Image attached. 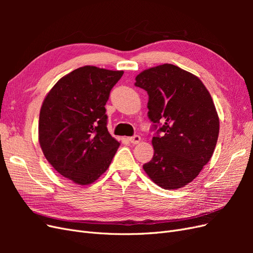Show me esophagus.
<instances>
[{"mask_svg": "<svg viewBox=\"0 0 253 253\" xmlns=\"http://www.w3.org/2000/svg\"><path fill=\"white\" fill-rule=\"evenodd\" d=\"M128 141L131 142V143H133V144H137V143H139L140 142V140H141V138H140V136L139 135H134V136H132V137H128Z\"/></svg>", "mask_w": 253, "mask_h": 253, "instance_id": "esophagus-1", "label": "esophagus"}]
</instances>
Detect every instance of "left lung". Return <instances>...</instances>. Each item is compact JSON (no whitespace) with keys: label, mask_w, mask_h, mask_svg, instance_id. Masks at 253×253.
I'll return each mask as SVG.
<instances>
[{"label":"left lung","mask_w":253,"mask_h":253,"mask_svg":"<svg viewBox=\"0 0 253 253\" xmlns=\"http://www.w3.org/2000/svg\"><path fill=\"white\" fill-rule=\"evenodd\" d=\"M135 80L149 95L148 116L157 129L154 155L143 170L163 189L185 187L208 164L217 142L219 119L211 95L196 76L173 64L151 67Z\"/></svg>","instance_id":"1"}]
</instances>
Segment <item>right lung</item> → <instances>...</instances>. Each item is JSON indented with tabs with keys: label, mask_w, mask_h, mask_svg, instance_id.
Masks as SVG:
<instances>
[{
	"label": "right lung",
	"mask_w": 253,
	"mask_h": 253,
	"mask_svg": "<svg viewBox=\"0 0 253 253\" xmlns=\"http://www.w3.org/2000/svg\"><path fill=\"white\" fill-rule=\"evenodd\" d=\"M122 71L86 65L61 78L45 97L39 142L58 173L89 185L108 170L120 143L108 131L105 104Z\"/></svg>",
	"instance_id": "obj_1"
}]
</instances>
